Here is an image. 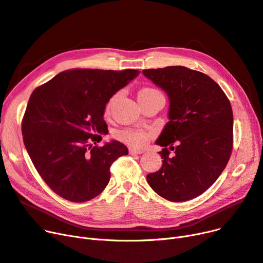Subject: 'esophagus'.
I'll return each instance as SVG.
<instances>
[{
	"label": "esophagus",
	"mask_w": 263,
	"mask_h": 263,
	"mask_svg": "<svg viewBox=\"0 0 263 263\" xmlns=\"http://www.w3.org/2000/svg\"><path fill=\"white\" fill-rule=\"evenodd\" d=\"M128 152L132 155H136V154H142L144 151L143 150H137V149H135V148H129Z\"/></svg>",
	"instance_id": "34e87169"
}]
</instances>
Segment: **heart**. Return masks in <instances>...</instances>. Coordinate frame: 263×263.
Segmentation results:
<instances>
[{
	"instance_id": "1",
	"label": "heart",
	"mask_w": 263,
	"mask_h": 263,
	"mask_svg": "<svg viewBox=\"0 0 263 263\" xmlns=\"http://www.w3.org/2000/svg\"><path fill=\"white\" fill-rule=\"evenodd\" d=\"M162 93L152 87H142L141 89H139L138 91V100L139 102L141 101H145L148 99H151L155 96H160ZM118 95H113L107 102L106 104V108H104V114L109 115L111 108L113 106V103L117 99ZM117 138L125 143H127L129 145L135 146V148H143V146L146 145V143L149 142L150 139V136L151 134L146 130L143 129H139V128H124L119 130L117 134Z\"/></svg>"
}]
</instances>
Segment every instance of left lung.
<instances>
[{"label":"left lung","mask_w":263,"mask_h":263,"mask_svg":"<svg viewBox=\"0 0 263 263\" xmlns=\"http://www.w3.org/2000/svg\"><path fill=\"white\" fill-rule=\"evenodd\" d=\"M142 72L171 101L170 122L156 140L164 146L160 152L163 166L146 180L168 201H189L204 193L230 160L232 107L221 87L199 71L171 66Z\"/></svg>","instance_id":"left-lung-1"}]
</instances>
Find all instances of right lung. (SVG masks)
<instances>
[{
    "label": "right lung",
    "instance_id": "1",
    "mask_svg": "<svg viewBox=\"0 0 263 263\" xmlns=\"http://www.w3.org/2000/svg\"><path fill=\"white\" fill-rule=\"evenodd\" d=\"M139 71L71 69L31 93L22 122L24 143L35 170L59 196L82 203L109 183L110 167L128 149L112 141L99 146L107 133L106 103Z\"/></svg>",
    "mask_w": 263,
    "mask_h": 263
}]
</instances>
